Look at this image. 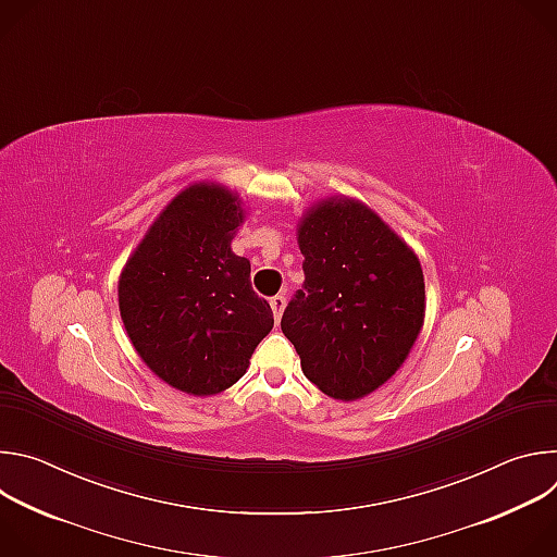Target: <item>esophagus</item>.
<instances>
[{"label":"esophagus","instance_id":"34e87169","mask_svg":"<svg viewBox=\"0 0 557 557\" xmlns=\"http://www.w3.org/2000/svg\"><path fill=\"white\" fill-rule=\"evenodd\" d=\"M284 306H286V297H284V295H275V297H271V308H273V317H275V322H280V320H282Z\"/></svg>","mask_w":557,"mask_h":557}]
</instances>
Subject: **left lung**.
<instances>
[{"label": "left lung", "instance_id": "left-lung-1", "mask_svg": "<svg viewBox=\"0 0 557 557\" xmlns=\"http://www.w3.org/2000/svg\"><path fill=\"white\" fill-rule=\"evenodd\" d=\"M304 286L282 314L301 370L337 401L381 387L408 359L425 320L417 253L368 205L312 202L297 222Z\"/></svg>", "mask_w": 557, "mask_h": 557}]
</instances>
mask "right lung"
I'll return each mask as SVG.
<instances>
[{
    "mask_svg": "<svg viewBox=\"0 0 557 557\" xmlns=\"http://www.w3.org/2000/svg\"><path fill=\"white\" fill-rule=\"evenodd\" d=\"M243 198L194 183L151 222L119 277V310L145 366L168 385L213 396L240 379L273 329L251 288V262L231 251Z\"/></svg>",
    "mask_w": 557,
    "mask_h": 557,
    "instance_id": "obj_1",
    "label": "right lung"
}]
</instances>
